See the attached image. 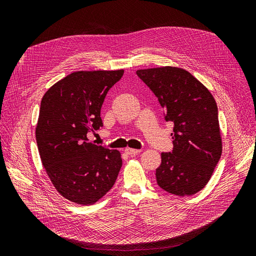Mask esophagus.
<instances>
[{"label":"esophagus","instance_id":"esophagus-1","mask_svg":"<svg viewBox=\"0 0 256 256\" xmlns=\"http://www.w3.org/2000/svg\"><path fill=\"white\" fill-rule=\"evenodd\" d=\"M140 152H141L140 150L129 148V147H128V148H126V150H125V152H126V154H130V156H132V154H138Z\"/></svg>","mask_w":256,"mask_h":256}]
</instances>
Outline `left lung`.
<instances>
[{
    "label": "left lung",
    "mask_w": 256,
    "mask_h": 256,
    "mask_svg": "<svg viewBox=\"0 0 256 256\" xmlns=\"http://www.w3.org/2000/svg\"><path fill=\"white\" fill-rule=\"evenodd\" d=\"M136 74L158 98L166 120L174 122V147L161 154L157 184L178 196L196 194L210 180L222 154L216 100L182 68L140 69Z\"/></svg>",
    "instance_id": "1"
}]
</instances>
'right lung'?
Listing matches in <instances>:
<instances>
[{"label":"right lung","mask_w":256,"mask_h":256,"mask_svg":"<svg viewBox=\"0 0 256 256\" xmlns=\"http://www.w3.org/2000/svg\"><path fill=\"white\" fill-rule=\"evenodd\" d=\"M124 70L76 72L60 80L42 99L36 141L42 166L62 196L92 205L113 187L120 152L88 138L102 127L100 110L106 92Z\"/></svg>","instance_id":"add662e5"}]
</instances>
